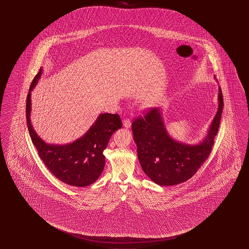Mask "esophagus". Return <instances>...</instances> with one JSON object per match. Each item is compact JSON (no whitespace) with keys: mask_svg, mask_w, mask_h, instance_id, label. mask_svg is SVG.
Segmentation results:
<instances>
[{"mask_svg":"<svg viewBox=\"0 0 249 249\" xmlns=\"http://www.w3.org/2000/svg\"><path fill=\"white\" fill-rule=\"evenodd\" d=\"M123 124L125 128H130L131 125V120L129 118H124V121H123Z\"/></svg>","mask_w":249,"mask_h":249,"instance_id":"esophagus-1","label":"esophagus"}]
</instances>
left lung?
<instances>
[{
    "instance_id": "1",
    "label": "left lung",
    "mask_w": 249,
    "mask_h": 249,
    "mask_svg": "<svg viewBox=\"0 0 249 249\" xmlns=\"http://www.w3.org/2000/svg\"><path fill=\"white\" fill-rule=\"evenodd\" d=\"M218 91L217 114L207 135L197 145L173 140L167 133L159 108H150L147 113L132 122L131 130L141 167L155 183L172 186L188 181L209 158L224 106L220 87Z\"/></svg>"
}]
</instances>
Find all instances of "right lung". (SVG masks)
Here are the masks:
<instances>
[{
  "label": "right lung",
  "instance_id": "1",
  "mask_svg": "<svg viewBox=\"0 0 249 249\" xmlns=\"http://www.w3.org/2000/svg\"><path fill=\"white\" fill-rule=\"evenodd\" d=\"M42 74V68L34 77L26 101L28 130L38 155L51 173L68 185L86 187L95 182L105 164L104 151L111 135L122 127L118 114H100L82 138L68 145H49L42 141L31 123V92Z\"/></svg>",
  "mask_w": 249,
  "mask_h": 249
}]
</instances>
